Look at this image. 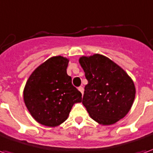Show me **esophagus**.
Segmentation results:
<instances>
[{"instance_id":"esophagus-1","label":"esophagus","mask_w":153,"mask_h":153,"mask_svg":"<svg viewBox=\"0 0 153 153\" xmlns=\"http://www.w3.org/2000/svg\"><path fill=\"white\" fill-rule=\"evenodd\" d=\"M78 90L81 92V94H83V93H84V88H83V87H82V86H80V87L78 88Z\"/></svg>"}]
</instances>
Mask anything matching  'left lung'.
<instances>
[{"instance_id": "8db88e82", "label": "left lung", "mask_w": 153, "mask_h": 153, "mask_svg": "<svg viewBox=\"0 0 153 153\" xmlns=\"http://www.w3.org/2000/svg\"><path fill=\"white\" fill-rule=\"evenodd\" d=\"M79 63L88 84L82 103L89 116L102 125H112L124 118L132 106L135 87L120 66L100 54L81 56Z\"/></svg>"}]
</instances>
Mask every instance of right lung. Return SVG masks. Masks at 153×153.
Instances as JSON below:
<instances>
[{
	"mask_svg": "<svg viewBox=\"0 0 153 153\" xmlns=\"http://www.w3.org/2000/svg\"><path fill=\"white\" fill-rule=\"evenodd\" d=\"M68 62L64 56L51 57L36 68L26 81L24 102L40 124L59 126L68 119L72 105L82 101L81 93L67 74Z\"/></svg>",
	"mask_w": 153,
	"mask_h": 153,
	"instance_id": "1",
	"label": "right lung"
}]
</instances>
